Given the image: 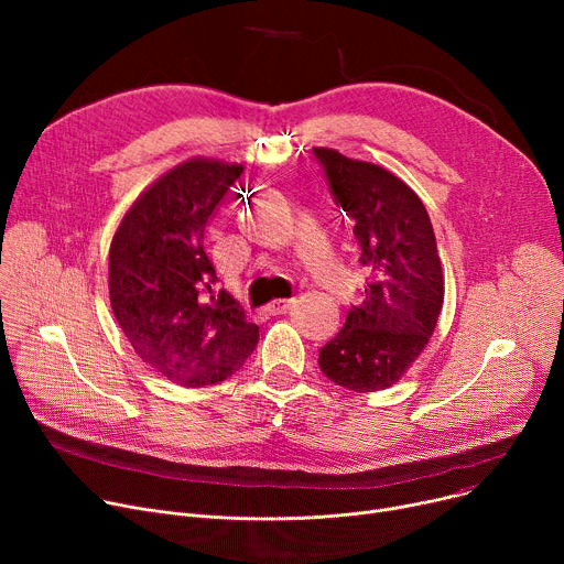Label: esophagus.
I'll return each mask as SVG.
<instances>
[{"label":"esophagus","instance_id":"34e87169","mask_svg":"<svg viewBox=\"0 0 564 564\" xmlns=\"http://www.w3.org/2000/svg\"><path fill=\"white\" fill-rule=\"evenodd\" d=\"M292 306V300H274L270 306H267V313L270 315H283Z\"/></svg>","mask_w":564,"mask_h":564}]
</instances>
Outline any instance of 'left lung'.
<instances>
[{"mask_svg":"<svg viewBox=\"0 0 564 564\" xmlns=\"http://www.w3.org/2000/svg\"><path fill=\"white\" fill-rule=\"evenodd\" d=\"M332 198L357 237L368 285L319 370L357 393L389 389L419 359L443 306L436 237L423 200L387 169L315 148Z\"/></svg>","mask_w":564,"mask_h":564,"instance_id":"1","label":"left lung"}]
</instances>
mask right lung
I'll use <instances>...</instances> for the list:
<instances>
[{"label": "right lung", "mask_w": 564, "mask_h": 564, "mask_svg": "<svg viewBox=\"0 0 564 564\" xmlns=\"http://www.w3.org/2000/svg\"><path fill=\"white\" fill-rule=\"evenodd\" d=\"M242 171L175 166L130 207L109 249V300L126 338L143 364L189 389L232 377L258 345L205 251V226Z\"/></svg>", "instance_id": "right-lung-1"}]
</instances>
